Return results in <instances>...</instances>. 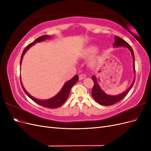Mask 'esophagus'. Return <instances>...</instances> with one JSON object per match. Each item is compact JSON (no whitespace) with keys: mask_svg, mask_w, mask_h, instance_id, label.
Segmentation results:
<instances>
[{"mask_svg":"<svg viewBox=\"0 0 151 151\" xmlns=\"http://www.w3.org/2000/svg\"><path fill=\"white\" fill-rule=\"evenodd\" d=\"M86 76L84 74H80L79 75V80H83V79L86 78Z\"/></svg>","mask_w":151,"mask_h":151,"instance_id":"obj_1","label":"esophagus"}]
</instances>
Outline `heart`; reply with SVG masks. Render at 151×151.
<instances>
[{
    "label": "heart",
    "instance_id": "heart-1",
    "mask_svg": "<svg viewBox=\"0 0 151 151\" xmlns=\"http://www.w3.org/2000/svg\"><path fill=\"white\" fill-rule=\"evenodd\" d=\"M98 50V46H96V45H89V46L86 47L83 51H82L81 55L83 57H90L91 55H93L95 53H96ZM101 62H102L101 57L99 55H97L91 59L89 62V65L91 67L96 68L101 65Z\"/></svg>",
    "mask_w": 151,
    "mask_h": 151
}]
</instances>
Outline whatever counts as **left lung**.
I'll return each instance as SVG.
<instances>
[{"mask_svg": "<svg viewBox=\"0 0 151 151\" xmlns=\"http://www.w3.org/2000/svg\"><path fill=\"white\" fill-rule=\"evenodd\" d=\"M113 47L115 48L125 47L129 49V51L131 52L132 58H133V69L134 71L135 77L130 86L126 91H125L124 92H123L117 95H109V94H107L104 91L101 89V87L99 86L98 84V82L96 76L94 75L93 76L92 79L94 82V86L92 89V92H91V93H92V96L98 103H99L101 105H103V106H110V105L114 104L121 101V100L127 94V93L129 92V91L132 88V86H133L134 84L135 79V57H134L133 49L132 48V47L125 42V40H123V39L118 37L117 36H115V43H113Z\"/></svg>", "mask_w": 151, "mask_h": 151, "instance_id": "8db88e82", "label": "left lung"}]
</instances>
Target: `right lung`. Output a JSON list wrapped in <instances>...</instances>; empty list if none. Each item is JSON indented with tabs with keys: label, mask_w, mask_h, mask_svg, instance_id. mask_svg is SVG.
I'll list each match as a JSON object with an SVG mask.
<instances>
[{
	"label": "right lung",
	"mask_w": 151,
	"mask_h": 151,
	"mask_svg": "<svg viewBox=\"0 0 151 151\" xmlns=\"http://www.w3.org/2000/svg\"><path fill=\"white\" fill-rule=\"evenodd\" d=\"M51 38L52 36L50 35H43L38 38L35 41H34L33 43H31L29 45H28V46L24 48L22 53V55L21 57V61H20V68L21 66L22 58H23L24 54L27 51H28V50H29L32 46H33V45H34L36 43L43 42V41L46 40H49ZM20 79H21V84L22 86V88L23 89L24 93L27 94V96H28L29 98H30L32 100H33V101H34L35 103L44 107L49 108H55L62 106V105L65 102V101L68 98V95H69L72 87L79 81V76L77 75H76L73 77L70 80L67 81L64 84V85H63V86L62 87V88L60 91V92H58L55 96L48 99H39L33 96H32L28 91H26V90L24 89V86L22 83L21 77H20Z\"/></svg>",
	"instance_id": "1"
}]
</instances>
